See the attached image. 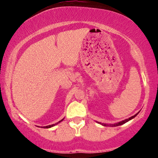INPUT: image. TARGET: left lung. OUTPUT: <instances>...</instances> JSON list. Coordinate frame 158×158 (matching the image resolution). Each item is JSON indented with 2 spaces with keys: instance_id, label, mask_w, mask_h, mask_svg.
<instances>
[{
  "instance_id": "8db88e82",
  "label": "left lung",
  "mask_w": 158,
  "mask_h": 158,
  "mask_svg": "<svg viewBox=\"0 0 158 158\" xmlns=\"http://www.w3.org/2000/svg\"><path fill=\"white\" fill-rule=\"evenodd\" d=\"M138 113H139V112H138ZM138 113H137V114H136L135 115H134V116H131L130 118H127V119H125V120H124V121H122V122H118V123H116V124H101V123H100V124H102L103 126H111V127H117V126H120V125L124 124H125V123H126V122H129V120L132 119V118H135V116L137 115ZM98 123H99V122H98Z\"/></svg>"
}]
</instances>
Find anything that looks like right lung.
<instances>
[{"label":"right lung","instance_id":"obj_1","mask_svg":"<svg viewBox=\"0 0 158 158\" xmlns=\"http://www.w3.org/2000/svg\"><path fill=\"white\" fill-rule=\"evenodd\" d=\"M63 119H64V118H62V120H60V122H58L57 123H56V124H52V125H48V126H46V127H42V128H47V129H48V128H50V127H54V126H55V125H56V124H59V123H60V122H62V120H63Z\"/></svg>","mask_w":158,"mask_h":158}]
</instances>
